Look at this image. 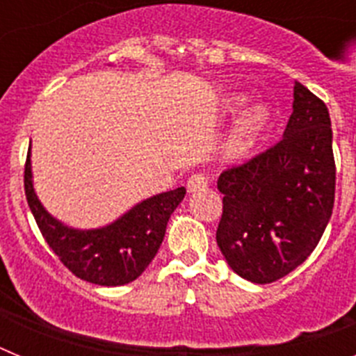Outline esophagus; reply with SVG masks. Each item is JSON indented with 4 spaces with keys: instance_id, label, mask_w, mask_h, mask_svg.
Here are the masks:
<instances>
[{
    "instance_id": "esophagus-1",
    "label": "esophagus",
    "mask_w": 356,
    "mask_h": 356,
    "mask_svg": "<svg viewBox=\"0 0 356 356\" xmlns=\"http://www.w3.org/2000/svg\"><path fill=\"white\" fill-rule=\"evenodd\" d=\"M209 187V176L203 172H196L187 180V191L188 193H197V191H205Z\"/></svg>"
}]
</instances>
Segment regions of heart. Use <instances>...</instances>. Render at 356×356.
<instances>
[{"label": "heart", "instance_id": "heart-1", "mask_svg": "<svg viewBox=\"0 0 356 356\" xmlns=\"http://www.w3.org/2000/svg\"><path fill=\"white\" fill-rule=\"evenodd\" d=\"M244 102H246V97L244 96H232L226 99V108L235 110L238 108V106L244 105ZM266 121H267L266 106H253L250 112H246V114L242 115L225 144L226 156L237 159V156L246 155L248 151L253 147L254 140H257L259 134L262 131Z\"/></svg>", "mask_w": 356, "mask_h": 356}]
</instances>
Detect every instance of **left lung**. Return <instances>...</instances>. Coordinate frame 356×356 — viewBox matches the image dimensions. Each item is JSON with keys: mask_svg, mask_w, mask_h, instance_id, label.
Returning <instances> with one entry per match:
<instances>
[{"mask_svg": "<svg viewBox=\"0 0 356 356\" xmlns=\"http://www.w3.org/2000/svg\"><path fill=\"white\" fill-rule=\"evenodd\" d=\"M217 188L225 197L216 241L238 276L273 284L301 266L325 234L335 201L325 102L296 81L282 140L222 171Z\"/></svg>", "mask_w": 356, "mask_h": 356, "instance_id": "left-lung-1", "label": "left lung"}]
</instances>
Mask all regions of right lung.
<instances>
[{"instance_id": "add662e5", "label": "right lung", "mask_w": 356, "mask_h": 356, "mask_svg": "<svg viewBox=\"0 0 356 356\" xmlns=\"http://www.w3.org/2000/svg\"><path fill=\"white\" fill-rule=\"evenodd\" d=\"M24 193L40 234L58 260L80 280L105 287L130 284L143 275L162 244L169 217L185 197V188L178 187L140 201L103 228H69L49 216L35 196L30 151L24 165Z\"/></svg>"}]
</instances>
